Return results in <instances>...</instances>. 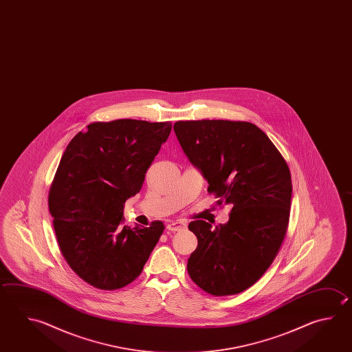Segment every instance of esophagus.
Returning a JSON list of instances; mask_svg holds the SVG:
<instances>
[{"label": "esophagus", "mask_w": 352, "mask_h": 352, "mask_svg": "<svg viewBox=\"0 0 352 352\" xmlns=\"http://www.w3.org/2000/svg\"><path fill=\"white\" fill-rule=\"evenodd\" d=\"M186 228V221H183V220H174V221H170V223H168V226H166V229L168 230H172V232H182V230H184Z\"/></svg>", "instance_id": "1"}]
</instances>
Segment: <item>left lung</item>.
Masks as SVG:
<instances>
[{"instance_id": "1", "label": "left lung", "mask_w": 352, "mask_h": 352, "mask_svg": "<svg viewBox=\"0 0 352 352\" xmlns=\"http://www.w3.org/2000/svg\"><path fill=\"white\" fill-rule=\"evenodd\" d=\"M174 132L186 157L208 180L219 206L230 204L229 221L195 220L198 246L188 274L201 290L228 296L254 285L276 258L292 204L290 169L260 128L241 120H179Z\"/></svg>"}]
</instances>
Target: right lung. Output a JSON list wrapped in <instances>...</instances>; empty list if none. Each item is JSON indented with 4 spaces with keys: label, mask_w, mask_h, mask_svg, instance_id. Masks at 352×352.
Segmentation results:
<instances>
[{
    "label": "right lung",
    "mask_w": 352,
    "mask_h": 352,
    "mask_svg": "<svg viewBox=\"0 0 352 352\" xmlns=\"http://www.w3.org/2000/svg\"><path fill=\"white\" fill-rule=\"evenodd\" d=\"M170 122H93L60 158L48 194L58 246L87 284L117 290L138 278L164 226H122L124 203L140 192Z\"/></svg>",
    "instance_id": "right-lung-1"
}]
</instances>
